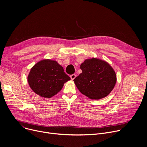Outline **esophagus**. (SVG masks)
Returning a JSON list of instances; mask_svg holds the SVG:
<instances>
[{
  "mask_svg": "<svg viewBox=\"0 0 147 147\" xmlns=\"http://www.w3.org/2000/svg\"><path fill=\"white\" fill-rule=\"evenodd\" d=\"M76 74H72V75L70 76V78H71V79L72 80H73L76 78Z\"/></svg>",
  "mask_w": 147,
  "mask_h": 147,
  "instance_id": "1",
  "label": "esophagus"
}]
</instances>
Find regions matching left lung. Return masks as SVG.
<instances>
[{"label":"left lung","mask_w":147,"mask_h":147,"mask_svg":"<svg viewBox=\"0 0 147 147\" xmlns=\"http://www.w3.org/2000/svg\"><path fill=\"white\" fill-rule=\"evenodd\" d=\"M82 73L74 80L80 92L91 99L108 96L116 83V74L108 63L98 58L86 59L80 65Z\"/></svg>","instance_id":"8db88e82"}]
</instances>
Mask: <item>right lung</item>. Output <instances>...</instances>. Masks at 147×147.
<instances>
[{"instance_id": "right-lung-1", "label": "right lung", "mask_w": 147, "mask_h": 147, "mask_svg": "<svg viewBox=\"0 0 147 147\" xmlns=\"http://www.w3.org/2000/svg\"><path fill=\"white\" fill-rule=\"evenodd\" d=\"M70 80L57 61L45 59L33 66L27 77L31 89L39 96L52 98L61 91L64 84Z\"/></svg>"}]
</instances>
